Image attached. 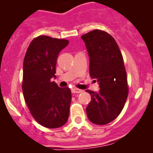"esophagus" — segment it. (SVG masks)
Here are the masks:
<instances>
[{
  "instance_id": "1",
  "label": "esophagus",
  "mask_w": 153,
  "mask_h": 153,
  "mask_svg": "<svg viewBox=\"0 0 153 153\" xmlns=\"http://www.w3.org/2000/svg\"><path fill=\"white\" fill-rule=\"evenodd\" d=\"M71 92H72V93H81L82 90L76 89V88H73V89H71Z\"/></svg>"
}]
</instances>
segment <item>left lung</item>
I'll list each match as a JSON object with an SVG mask.
<instances>
[{"instance_id": "8db88e82", "label": "left lung", "mask_w": 153, "mask_h": 153, "mask_svg": "<svg viewBox=\"0 0 153 153\" xmlns=\"http://www.w3.org/2000/svg\"><path fill=\"white\" fill-rule=\"evenodd\" d=\"M81 38L89 57V75L100 88L98 92L86 90L91 96L86 114L93 124L104 125L120 114L128 96L124 60L114 39L106 32L95 29Z\"/></svg>"}]
</instances>
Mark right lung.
Masks as SVG:
<instances>
[{"label":"right lung","mask_w":153,"mask_h":153,"mask_svg":"<svg viewBox=\"0 0 153 153\" xmlns=\"http://www.w3.org/2000/svg\"><path fill=\"white\" fill-rule=\"evenodd\" d=\"M68 43L66 39L38 36L30 43L24 57V99L35 120L47 128L62 127L69 117L71 89L60 88L51 81L56 78L57 55Z\"/></svg>","instance_id":"add662e5"}]
</instances>
